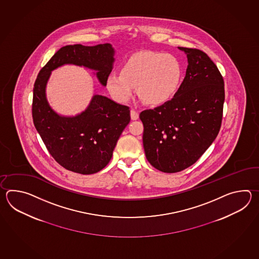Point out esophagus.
I'll return each instance as SVG.
<instances>
[{
	"instance_id": "esophagus-1",
	"label": "esophagus",
	"mask_w": 259,
	"mask_h": 259,
	"mask_svg": "<svg viewBox=\"0 0 259 259\" xmlns=\"http://www.w3.org/2000/svg\"><path fill=\"white\" fill-rule=\"evenodd\" d=\"M131 117H132V120H136V119H138V118H139V114H138L137 111L132 109V110H131Z\"/></svg>"
}]
</instances>
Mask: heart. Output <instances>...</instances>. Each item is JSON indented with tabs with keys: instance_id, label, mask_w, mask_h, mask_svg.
I'll return each instance as SVG.
<instances>
[{
	"instance_id": "1",
	"label": "heart",
	"mask_w": 259,
	"mask_h": 259,
	"mask_svg": "<svg viewBox=\"0 0 259 259\" xmlns=\"http://www.w3.org/2000/svg\"><path fill=\"white\" fill-rule=\"evenodd\" d=\"M182 69L175 56L158 52H141L128 57L121 73H112L107 89L118 102L132 98L135 88L148 105H159L172 99L182 82Z\"/></svg>"
}]
</instances>
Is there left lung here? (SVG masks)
<instances>
[{
  "instance_id": "1",
  "label": "left lung",
  "mask_w": 259,
  "mask_h": 259,
  "mask_svg": "<svg viewBox=\"0 0 259 259\" xmlns=\"http://www.w3.org/2000/svg\"><path fill=\"white\" fill-rule=\"evenodd\" d=\"M178 49L188 59L179 91L164 105L140 114L145 156L165 173L193 165L215 141L225 100L223 77L209 56L198 49Z\"/></svg>"
}]
</instances>
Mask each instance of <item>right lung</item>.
Here are the masks:
<instances>
[{
  "label": "right lung",
  "mask_w": 259,
  "mask_h": 259,
  "mask_svg": "<svg viewBox=\"0 0 259 259\" xmlns=\"http://www.w3.org/2000/svg\"><path fill=\"white\" fill-rule=\"evenodd\" d=\"M116 51L110 44L66 45L40 69L33 88L34 126L55 161L68 170L89 175L109 163L122 132L131 121L130 109L103 95L94 94L87 108L76 116H63L50 105L46 87L52 71L65 65L94 71L105 86Z\"/></svg>",
  "instance_id": "add662e5"
}]
</instances>
